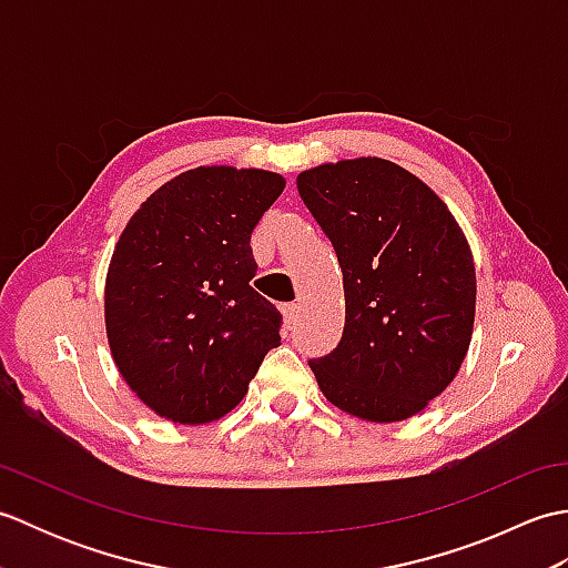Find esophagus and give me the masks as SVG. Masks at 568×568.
<instances>
[{
  "label": "esophagus",
  "mask_w": 568,
  "mask_h": 568,
  "mask_svg": "<svg viewBox=\"0 0 568 568\" xmlns=\"http://www.w3.org/2000/svg\"><path fill=\"white\" fill-rule=\"evenodd\" d=\"M283 320H285L287 327H291V324H295V320H297V305L295 303L283 305Z\"/></svg>",
  "instance_id": "34e87169"
}]
</instances>
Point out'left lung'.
<instances>
[{
	"instance_id": "obj_1",
	"label": "left lung",
	"mask_w": 568,
	"mask_h": 568,
	"mask_svg": "<svg viewBox=\"0 0 568 568\" xmlns=\"http://www.w3.org/2000/svg\"><path fill=\"white\" fill-rule=\"evenodd\" d=\"M297 190L344 273L342 342L310 361L320 390L366 422L422 413L474 334L476 265L462 226L429 185L376 155L310 168Z\"/></svg>"
}]
</instances>
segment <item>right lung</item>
I'll use <instances>...</instances> for the list:
<instances>
[{
  "instance_id": "right-lung-1",
  "label": "right lung",
  "mask_w": 568,
  "mask_h": 568,
  "mask_svg": "<svg viewBox=\"0 0 568 568\" xmlns=\"http://www.w3.org/2000/svg\"><path fill=\"white\" fill-rule=\"evenodd\" d=\"M285 178L200 165L141 204L104 283L112 358L139 400L178 425L220 419L244 400L283 317L248 285L251 232Z\"/></svg>"
}]
</instances>
